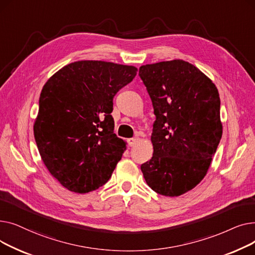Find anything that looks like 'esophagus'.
Returning <instances> with one entry per match:
<instances>
[{
    "label": "esophagus",
    "mask_w": 255,
    "mask_h": 255,
    "mask_svg": "<svg viewBox=\"0 0 255 255\" xmlns=\"http://www.w3.org/2000/svg\"><path fill=\"white\" fill-rule=\"evenodd\" d=\"M138 140H139L138 137H134V138H129L127 141H128V144L130 146H134L138 142Z\"/></svg>",
    "instance_id": "34e87169"
}]
</instances>
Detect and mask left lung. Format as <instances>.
I'll use <instances>...</instances> for the list:
<instances>
[{"mask_svg": "<svg viewBox=\"0 0 255 255\" xmlns=\"http://www.w3.org/2000/svg\"><path fill=\"white\" fill-rule=\"evenodd\" d=\"M139 76L156 116L153 157L140 169L155 192L180 196L205 178L221 139L218 90L197 67L183 60L142 65Z\"/></svg>", "mask_w": 255, "mask_h": 255, "instance_id": "left-lung-1", "label": "left lung"}]
</instances>
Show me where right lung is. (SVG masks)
<instances>
[{"label":"right lung","mask_w":255,"mask_h":255,"mask_svg":"<svg viewBox=\"0 0 255 255\" xmlns=\"http://www.w3.org/2000/svg\"><path fill=\"white\" fill-rule=\"evenodd\" d=\"M136 72L134 66L77 61L43 86L34 136L44 165L66 189L88 193L111 179L127 143L114 133L113 99Z\"/></svg>","instance_id":"obj_1"}]
</instances>
